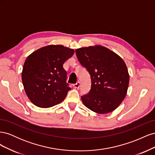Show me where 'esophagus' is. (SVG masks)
Instances as JSON below:
<instances>
[{
	"instance_id": "34e87169",
	"label": "esophagus",
	"mask_w": 155,
	"mask_h": 155,
	"mask_svg": "<svg viewBox=\"0 0 155 155\" xmlns=\"http://www.w3.org/2000/svg\"><path fill=\"white\" fill-rule=\"evenodd\" d=\"M73 87H74L75 88H79V87H80V83H79V82H77L76 83L74 84Z\"/></svg>"
}]
</instances>
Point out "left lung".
Listing matches in <instances>:
<instances>
[{
    "label": "left lung",
    "mask_w": 155,
    "mask_h": 155,
    "mask_svg": "<svg viewBox=\"0 0 155 155\" xmlns=\"http://www.w3.org/2000/svg\"><path fill=\"white\" fill-rule=\"evenodd\" d=\"M78 59L91 75V88L81 100L88 109L99 114L118 107L126 96L129 76L124 60L102 46L76 50Z\"/></svg>",
    "instance_id": "1"
}]
</instances>
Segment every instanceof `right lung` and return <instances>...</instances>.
I'll list each match as a JSON object with an SVG mask.
<instances>
[{
	"mask_svg": "<svg viewBox=\"0 0 155 155\" xmlns=\"http://www.w3.org/2000/svg\"><path fill=\"white\" fill-rule=\"evenodd\" d=\"M74 50L63 45H48L33 52L25 61L22 81L29 100L48 108L63 101L70 90L63 67Z\"/></svg>",
	"mask_w": 155,
	"mask_h": 155,
	"instance_id": "right-lung-1",
	"label": "right lung"
}]
</instances>
